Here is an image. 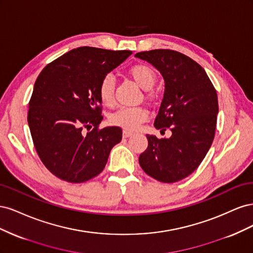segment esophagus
<instances>
[{"label":"esophagus","mask_w":253,"mask_h":253,"mask_svg":"<svg viewBox=\"0 0 253 253\" xmlns=\"http://www.w3.org/2000/svg\"><path fill=\"white\" fill-rule=\"evenodd\" d=\"M132 135H133V133L126 131V129H125V131L122 132V136H124V138H128V137H131Z\"/></svg>","instance_id":"1"}]
</instances>
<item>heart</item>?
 <instances>
[{
    "label": "heart",
    "instance_id": "1",
    "mask_svg": "<svg viewBox=\"0 0 253 253\" xmlns=\"http://www.w3.org/2000/svg\"><path fill=\"white\" fill-rule=\"evenodd\" d=\"M129 76L142 89H151L156 82V74L152 67L145 64H137L129 68ZM151 96V91L147 93ZM99 97L106 106H112L115 102V80L111 75L105 76L99 84ZM149 112L141 106L121 108L111 116L112 125L120 126L126 131H136L142 122L148 119Z\"/></svg>",
    "mask_w": 253,
    "mask_h": 253
}]
</instances>
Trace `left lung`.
<instances>
[{"label": "left lung", "instance_id": "left-lung-1", "mask_svg": "<svg viewBox=\"0 0 253 253\" xmlns=\"http://www.w3.org/2000/svg\"><path fill=\"white\" fill-rule=\"evenodd\" d=\"M135 57L163 75L165 94L154 126L172 132L170 138L147 135L149 144L139 165L158 181H179L197 169L211 147L218 113L216 90L204 68L181 52L154 49Z\"/></svg>", "mask_w": 253, "mask_h": 253}]
</instances>
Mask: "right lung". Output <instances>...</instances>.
Segmentation results:
<instances>
[{
  "label": "right lung",
  "instance_id": "1",
  "mask_svg": "<svg viewBox=\"0 0 253 253\" xmlns=\"http://www.w3.org/2000/svg\"><path fill=\"white\" fill-rule=\"evenodd\" d=\"M131 53L82 46L53 60L38 76L27 121L38 155L58 178L74 183L94 178L121 141L119 126L99 128V84Z\"/></svg>",
  "mask_w": 253,
  "mask_h": 253
}]
</instances>
